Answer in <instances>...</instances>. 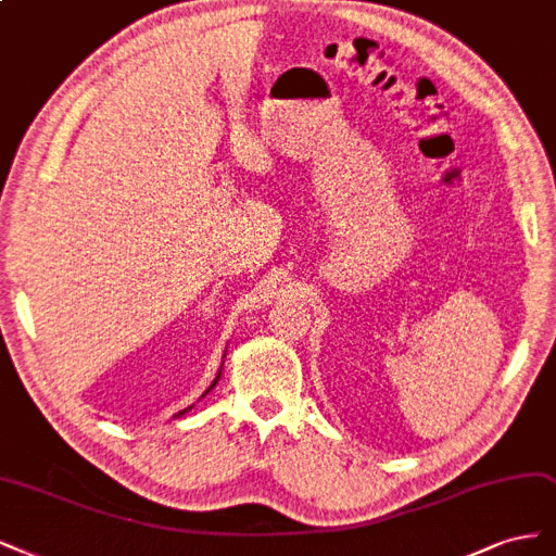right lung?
Returning a JSON list of instances; mask_svg holds the SVG:
<instances>
[{
	"mask_svg": "<svg viewBox=\"0 0 556 556\" xmlns=\"http://www.w3.org/2000/svg\"><path fill=\"white\" fill-rule=\"evenodd\" d=\"M219 379H222V369H219V374H217V379H214V381H212V386H210V388H207V390H205V392H203V397H205V395H207V392H210V390H212V388H214V386H217V383H219ZM187 410H191V406H187V408H185V410H180V414H177V416H185V414H187Z\"/></svg>",
	"mask_w": 556,
	"mask_h": 556,
	"instance_id": "obj_1",
	"label": "right lung"
}]
</instances>
